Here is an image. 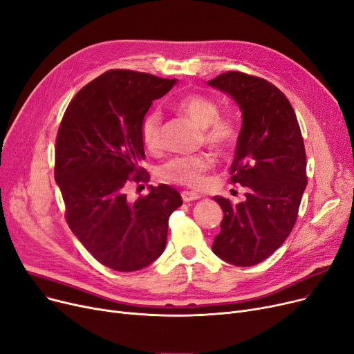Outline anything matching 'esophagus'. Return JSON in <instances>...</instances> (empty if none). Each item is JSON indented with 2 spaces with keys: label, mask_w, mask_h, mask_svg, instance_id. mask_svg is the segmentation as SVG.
<instances>
[{
  "label": "esophagus",
  "mask_w": 354,
  "mask_h": 354,
  "mask_svg": "<svg viewBox=\"0 0 354 354\" xmlns=\"http://www.w3.org/2000/svg\"><path fill=\"white\" fill-rule=\"evenodd\" d=\"M181 197H183L184 201H194V200L200 198V194H197L194 192H183Z\"/></svg>",
  "instance_id": "34e87169"
}]
</instances>
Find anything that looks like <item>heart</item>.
Wrapping results in <instances>:
<instances>
[{
    "instance_id": "1",
    "label": "heart",
    "mask_w": 354,
    "mask_h": 354,
    "mask_svg": "<svg viewBox=\"0 0 354 354\" xmlns=\"http://www.w3.org/2000/svg\"><path fill=\"white\" fill-rule=\"evenodd\" d=\"M173 109L201 129V140L218 154H225L236 141V127L226 116H218V105L209 96L190 93L173 102ZM162 116L158 111L148 112L141 124V138L144 145L157 153L162 147L161 138ZM213 165L209 154L194 157H177L164 164L160 170L161 178L187 187H201L206 173Z\"/></svg>"
}]
</instances>
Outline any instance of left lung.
I'll return each instance as SVG.
<instances>
[{
	"mask_svg": "<svg viewBox=\"0 0 354 354\" xmlns=\"http://www.w3.org/2000/svg\"><path fill=\"white\" fill-rule=\"evenodd\" d=\"M230 96L242 112L232 183L246 189L243 201L214 196L223 210L212 250L236 266L262 262L291 233L307 186L306 148L295 112L265 79L227 72L207 82Z\"/></svg>",
	"mask_w": 354,
	"mask_h": 354,
	"instance_id": "obj_1",
	"label": "left lung"
}]
</instances>
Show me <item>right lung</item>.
<instances>
[{"mask_svg": "<svg viewBox=\"0 0 354 354\" xmlns=\"http://www.w3.org/2000/svg\"><path fill=\"white\" fill-rule=\"evenodd\" d=\"M177 85L132 71H109L82 88L57 132L55 180L66 221L100 263L120 272L138 271L164 252L168 217L183 205L167 184L129 201V178H145L141 124L153 100Z\"/></svg>", "mask_w": 354, "mask_h": 354, "instance_id": "obj_1", "label": "right lung"}]
</instances>
